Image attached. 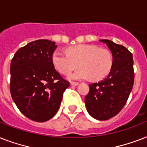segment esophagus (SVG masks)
<instances>
[{
    "label": "esophagus",
    "mask_w": 147,
    "mask_h": 147,
    "mask_svg": "<svg viewBox=\"0 0 147 147\" xmlns=\"http://www.w3.org/2000/svg\"><path fill=\"white\" fill-rule=\"evenodd\" d=\"M79 83L78 82H71V85H72V86H76V85H78Z\"/></svg>",
    "instance_id": "34e87169"
}]
</instances>
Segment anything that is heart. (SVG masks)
<instances>
[{
  "label": "heart",
  "instance_id": "b5f03b06",
  "mask_svg": "<svg viewBox=\"0 0 147 147\" xmlns=\"http://www.w3.org/2000/svg\"><path fill=\"white\" fill-rule=\"evenodd\" d=\"M52 62L60 73L70 76L71 79L91 78L100 80L108 76L114 65V56L109 49L100 48L95 45L83 44L69 47L67 53L55 51L52 55Z\"/></svg>",
  "mask_w": 147,
  "mask_h": 147
}]
</instances>
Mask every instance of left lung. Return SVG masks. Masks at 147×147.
I'll list each match as a JSON object with an SVG mask.
<instances>
[{
  "label": "left lung",
  "instance_id": "obj_1",
  "mask_svg": "<svg viewBox=\"0 0 147 147\" xmlns=\"http://www.w3.org/2000/svg\"><path fill=\"white\" fill-rule=\"evenodd\" d=\"M105 42L114 56V65L107 78L89 84L85 96L86 109L92 117L105 121L118 114L127 103L134 82L132 53L122 45L108 40Z\"/></svg>",
  "mask_w": 147,
  "mask_h": 147
}]
</instances>
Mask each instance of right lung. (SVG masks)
<instances>
[{
    "mask_svg": "<svg viewBox=\"0 0 147 147\" xmlns=\"http://www.w3.org/2000/svg\"><path fill=\"white\" fill-rule=\"evenodd\" d=\"M56 47L50 40H35L18 49L11 60V97L22 114L32 121L45 122L55 116L70 85L52 62Z\"/></svg>",
    "mask_w": 147,
    "mask_h": 147,
    "instance_id": "obj_1",
    "label": "right lung"
}]
</instances>
